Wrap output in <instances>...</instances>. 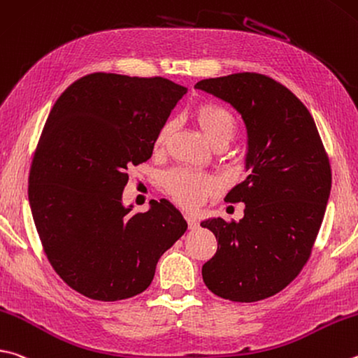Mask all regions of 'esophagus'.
<instances>
[{"instance_id":"obj_1","label":"esophagus","mask_w":358,"mask_h":358,"mask_svg":"<svg viewBox=\"0 0 358 358\" xmlns=\"http://www.w3.org/2000/svg\"><path fill=\"white\" fill-rule=\"evenodd\" d=\"M187 220V225H189V230H196L199 229V220L194 217V216H186Z\"/></svg>"}]
</instances>
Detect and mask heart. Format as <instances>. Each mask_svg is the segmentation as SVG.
<instances>
[{"instance_id":"obj_1","label":"heart","mask_w":358,"mask_h":358,"mask_svg":"<svg viewBox=\"0 0 358 358\" xmlns=\"http://www.w3.org/2000/svg\"><path fill=\"white\" fill-rule=\"evenodd\" d=\"M194 119L201 134L213 147L227 145L236 133V120L229 109L216 105V103H201L194 109ZM175 122L169 120L159 128L155 138V148H159L167 144L173 133ZM166 186L171 196L178 201L181 206L194 210L201 205L208 196L219 191V181L206 173H196L177 169L166 177Z\"/></svg>"}]
</instances>
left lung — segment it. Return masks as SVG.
I'll return each mask as SVG.
<instances>
[{
	"label": "left lung",
	"instance_id": "8db88e82",
	"mask_svg": "<svg viewBox=\"0 0 358 358\" xmlns=\"http://www.w3.org/2000/svg\"><path fill=\"white\" fill-rule=\"evenodd\" d=\"M194 87L241 115L249 173L225 197L243 201L244 217L200 224L217 239L216 255L201 275L219 297L263 301L288 287L307 263L332 187L329 158L308 109L272 78L245 71L201 80Z\"/></svg>",
	"mask_w": 358,
	"mask_h": 358
}]
</instances>
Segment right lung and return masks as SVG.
Returning <instances> with one entry per match:
<instances>
[{"instance_id": "obj_1", "label": "right lung", "mask_w": 358, "mask_h": 358, "mask_svg": "<svg viewBox=\"0 0 358 358\" xmlns=\"http://www.w3.org/2000/svg\"><path fill=\"white\" fill-rule=\"evenodd\" d=\"M185 86L164 78L92 73L67 87L32 159L28 199L51 266L95 301L145 291L187 222L166 199L145 213L123 203L127 169L152 157Z\"/></svg>"}]
</instances>
